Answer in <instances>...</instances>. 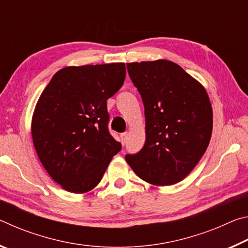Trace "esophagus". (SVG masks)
I'll return each instance as SVG.
<instances>
[{
  "label": "esophagus",
  "mask_w": 248,
  "mask_h": 248,
  "mask_svg": "<svg viewBox=\"0 0 248 248\" xmlns=\"http://www.w3.org/2000/svg\"><path fill=\"white\" fill-rule=\"evenodd\" d=\"M127 138H128V133L124 132L121 134V142H123V144L125 143V141H127Z\"/></svg>",
  "instance_id": "esophagus-1"
}]
</instances>
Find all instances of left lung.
I'll list each match as a JSON object with an SVG mask.
<instances>
[{
  "label": "left lung",
  "mask_w": 248,
  "mask_h": 248,
  "mask_svg": "<svg viewBox=\"0 0 248 248\" xmlns=\"http://www.w3.org/2000/svg\"><path fill=\"white\" fill-rule=\"evenodd\" d=\"M127 69L144 105L145 143L125 161L155 186L177 184L198 164L211 139L209 96L171 61L132 62Z\"/></svg>",
  "instance_id": "1"
}]
</instances>
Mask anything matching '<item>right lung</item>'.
Instances as JSON below:
<instances>
[{"mask_svg": "<svg viewBox=\"0 0 248 248\" xmlns=\"http://www.w3.org/2000/svg\"><path fill=\"white\" fill-rule=\"evenodd\" d=\"M124 63L66 66L37 102L31 136L41 164L63 189L95 188L121 150L108 130L107 99L123 86Z\"/></svg>", "mask_w": 248, "mask_h": 248, "instance_id": "right-lung-1", "label": "right lung"}]
</instances>
